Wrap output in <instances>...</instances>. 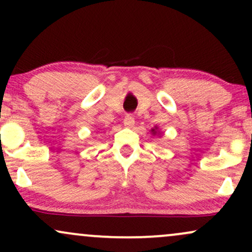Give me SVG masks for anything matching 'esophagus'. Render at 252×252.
I'll return each instance as SVG.
<instances>
[{"instance_id":"34e87169","label":"esophagus","mask_w":252,"mask_h":252,"mask_svg":"<svg viewBox=\"0 0 252 252\" xmlns=\"http://www.w3.org/2000/svg\"><path fill=\"white\" fill-rule=\"evenodd\" d=\"M123 123H124V126H126V128H131V126L135 124L134 116H132V115H126V116L124 117Z\"/></svg>"}]
</instances>
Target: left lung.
Listing matches in <instances>:
<instances>
[{
	"label": "left lung",
	"mask_w": 252,
	"mask_h": 252,
	"mask_svg": "<svg viewBox=\"0 0 252 252\" xmlns=\"http://www.w3.org/2000/svg\"><path fill=\"white\" fill-rule=\"evenodd\" d=\"M152 134H153V135H156V134H158V128H156V126H155L154 129H152Z\"/></svg>",
	"instance_id": "left-lung-1"
}]
</instances>
